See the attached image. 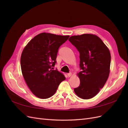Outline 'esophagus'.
<instances>
[{
  "label": "esophagus",
  "mask_w": 128,
  "mask_h": 128,
  "mask_svg": "<svg viewBox=\"0 0 128 128\" xmlns=\"http://www.w3.org/2000/svg\"><path fill=\"white\" fill-rule=\"evenodd\" d=\"M67 75L68 77H70L72 76V72H70V73H68L67 74Z\"/></svg>",
  "instance_id": "obj_1"
}]
</instances>
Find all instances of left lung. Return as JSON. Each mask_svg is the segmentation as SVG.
<instances>
[{"instance_id": "8db88e82", "label": "left lung", "mask_w": 128, "mask_h": 128, "mask_svg": "<svg viewBox=\"0 0 128 128\" xmlns=\"http://www.w3.org/2000/svg\"><path fill=\"white\" fill-rule=\"evenodd\" d=\"M68 40L80 52V66L82 70L77 74L80 84L74 88V92L83 99L92 98L104 87L109 76L110 50L102 40L94 34L72 36Z\"/></svg>"}]
</instances>
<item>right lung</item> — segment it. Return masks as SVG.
Masks as SVG:
<instances>
[{
    "label": "right lung",
    "mask_w": 128,
    "mask_h": 128,
    "mask_svg": "<svg viewBox=\"0 0 128 128\" xmlns=\"http://www.w3.org/2000/svg\"><path fill=\"white\" fill-rule=\"evenodd\" d=\"M69 37V35L42 32L34 37L23 50L20 60L22 75L30 91L37 97H51L65 80L62 73L53 69L58 49Z\"/></svg>",
    "instance_id": "obj_1"
}]
</instances>
